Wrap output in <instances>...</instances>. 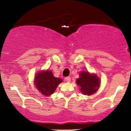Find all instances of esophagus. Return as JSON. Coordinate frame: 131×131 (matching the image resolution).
Instances as JSON below:
<instances>
[{
    "mask_svg": "<svg viewBox=\"0 0 131 131\" xmlns=\"http://www.w3.org/2000/svg\"><path fill=\"white\" fill-rule=\"evenodd\" d=\"M64 79H65V81L68 82H70L71 81V78L69 77V76L68 77H66L65 78H64Z\"/></svg>",
    "mask_w": 131,
    "mask_h": 131,
    "instance_id": "esophagus-1",
    "label": "esophagus"
}]
</instances>
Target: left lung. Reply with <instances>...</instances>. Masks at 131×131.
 I'll return each mask as SVG.
<instances>
[{
  "label": "left lung",
  "instance_id": "obj_1",
  "mask_svg": "<svg viewBox=\"0 0 131 131\" xmlns=\"http://www.w3.org/2000/svg\"><path fill=\"white\" fill-rule=\"evenodd\" d=\"M76 83L81 87V91L85 95H92L98 90L100 79L95 74H90L88 72L80 73V78L76 80Z\"/></svg>",
  "mask_w": 131,
  "mask_h": 131
}]
</instances>
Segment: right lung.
<instances>
[{
	"mask_svg": "<svg viewBox=\"0 0 131 131\" xmlns=\"http://www.w3.org/2000/svg\"><path fill=\"white\" fill-rule=\"evenodd\" d=\"M61 82V79L54 77L50 71L39 73L34 81L36 88L45 95H50L53 94L58 85Z\"/></svg>",
	"mask_w": 131,
	"mask_h": 131,
	"instance_id": "1",
	"label": "right lung"
}]
</instances>
